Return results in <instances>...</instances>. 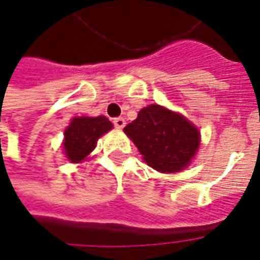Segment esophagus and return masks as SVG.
Returning <instances> with one entry per match:
<instances>
[{
  "mask_svg": "<svg viewBox=\"0 0 260 260\" xmlns=\"http://www.w3.org/2000/svg\"><path fill=\"white\" fill-rule=\"evenodd\" d=\"M113 124L116 128L121 129V128H124V126H125V120H124L122 117H116V118H113Z\"/></svg>",
  "mask_w": 260,
  "mask_h": 260,
  "instance_id": "obj_1",
  "label": "esophagus"
}]
</instances>
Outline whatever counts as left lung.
Returning a JSON list of instances; mask_svg holds the SVG:
<instances>
[{
  "instance_id": "left-lung-1",
  "label": "left lung",
  "mask_w": 260,
  "mask_h": 260,
  "mask_svg": "<svg viewBox=\"0 0 260 260\" xmlns=\"http://www.w3.org/2000/svg\"><path fill=\"white\" fill-rule=\"evenodd\" d=\"M143 160L160 173H178L189 166L200 147V131L179 113L148 105L124 128Z\"/></svg>"
}]
</instances>
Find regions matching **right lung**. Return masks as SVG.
I'll use <instances>...</instances> for the list:
<instances>
[{
    "mask_svg": "<svg viewBox=\"0 0 260 260\" xmlns=\"http://www.w3.org/2000/svg\"><path fill=\"white\" fill-rule=\"evenodd\" d=\"M112 128L113 124L105 116L74 117L64 131L63 150L66 158L71 163L86 160L90 152L97 146L98 139Z\"/></svg>",
    "mask_w": 260,
    "mask_h": 260,
    "instance_id": "right-lung-1",
    "label": "right lung"
}]
</instances>
